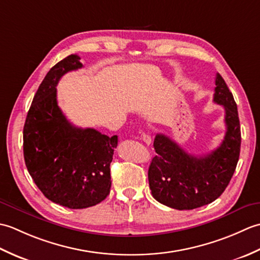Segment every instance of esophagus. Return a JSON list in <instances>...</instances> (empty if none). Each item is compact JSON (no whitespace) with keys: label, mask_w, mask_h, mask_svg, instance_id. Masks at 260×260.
I'll return each instance as SVG.
<instances>
[{"label":"esophagus","mask_w":260,"mask_h":260,"mask_svg":"<svg viewBox=\"0 0 260 260\" xmlns=\"http://www.w3.org/2000/svg\"><path fill=\"white\" fill-rule=\"evenodd\" d=\"M142 140H143V142H144L145 144H147V145H150L151 143H152L151 136L147 135V134H142Z\"/></svg>","instance_id":"34e87169"}]
</instances>
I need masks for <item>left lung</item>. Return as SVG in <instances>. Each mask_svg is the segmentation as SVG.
Listing matches in <instances>:
<instances>
[{"label": "left lung", "mask_w": 260, "mask_h": 260, "mask_svg": "<svg viewBox=\"0 0 260 260\" xmlns=\"http://www.w3.org/2000/svg\"><path fill=\"white\" fill-rule=\"evenodd\" d=\"M213 102L224 108L227 132L221 144L211 153L191 155L164 134L155 136L157 155L148 168V183L153 198L164 206L176 210L206 206L222 194L233 178L240 154V123L233 93L219 74Z\"/></svg>", "instance_id": "8db88e82"}]
</instances>
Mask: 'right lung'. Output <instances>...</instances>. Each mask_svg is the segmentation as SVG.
Instances as JSON below:
<instances>
[{"label": "right lung", "instance_id": "right-lung-1", "mask_svg": "<svg viewBox=\"0 0 260 260\" xmlns=\"http://www.w3.org/2000/svg\"><path fill=\"white\" fill-rule=\"evenodd\" d=\"M70 54L49 70L39 86L23 127V155L31 178L49 200L69 209L96 206L110 192V162L117 136L76 127L57 103V85L82 68Z\"/></svg>", "mask_w": 260, "mask_h": 260}]
</instances>
